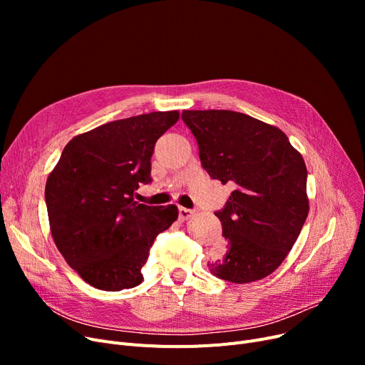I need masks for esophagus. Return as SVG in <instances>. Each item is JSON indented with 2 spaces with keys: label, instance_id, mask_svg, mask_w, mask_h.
Returning <instances> with one entry per match:
<instances>
[{
  "label": "esophagus",
  "instance_id": "obj_1",
  "mask_svg": "<svg viewBox=\"0 0 365 365\" xmlns=\"http://www.w3.org/2000/svg\"><path fill=\"white\" fill-rule=\"evenodd\" d=\"M192 215H194L192 210L185 208V207H179V219H182V220H186V219H189V217L192 216Z\"/></svg>",
  "mask_w": 365,
  "mask_h": 365
}]
</instances>
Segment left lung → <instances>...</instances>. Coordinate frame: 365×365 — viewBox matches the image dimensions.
I'll list each match as a JSON object with an SVG mask.
<instances>
[{"mask_svg":"<svg viewBox=\"0 0 365 365\" xmlns=\"http://www.w3.org/2000/svg\"><path fill=\"white\" fill-rule=\"evenodd\" d=\"M202 168L234 186L215 215L226 252L208 262L215 277L245 284L272 274L294 245L308 217L306 171L285 134L234 110H183Z\"/></svg>","mask_w":365,"mask_h":365,"instance_id":"obj_1","label":"left lung"}]
</instances>
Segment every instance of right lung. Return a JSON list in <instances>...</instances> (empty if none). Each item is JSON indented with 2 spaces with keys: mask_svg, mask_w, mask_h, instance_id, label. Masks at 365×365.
I'll list each match as a JSON object with an SVG mask.
<instances>
[{
  "mask_svg": "<svg viewBox=\"0 0 365 365\" xmlns=\"http://www.w3.org/2000/svg\"><path fill=\"white\" fill-rule=\"evenodd\" d=\"M179 120L178 110L112 121L75 136L46 183L56 247L75 272L99 290L142 282L155 238L178 219V207L139 204L136 190L152 182L157 140Z\"/></svg>",
  "mask_w": 365,
  "mask_h": 365,
  "instance_id": "obj_1",
  "label": "right lung"
}]
</instances>
